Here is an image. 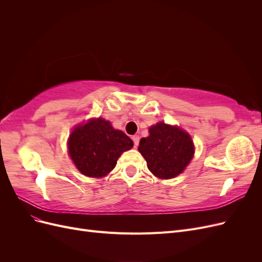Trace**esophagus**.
<instances>
[{
    "label": "esophagus",
    "instance_id": "1",
    "mask_svg": "<svg viewBox=\"0 0 262 262\" xmlns=\"http://www.w3.org/2000/svg\"><path fill=\"white\" fill-rule=\"evenodd\" d=\"M132 140H133V143H134V146H138L139 145V141H140V137L139 136H133L132 137Z\"/></svg>",
    "mask_w": 262,
    "mask_h": 262
}]
</instances>
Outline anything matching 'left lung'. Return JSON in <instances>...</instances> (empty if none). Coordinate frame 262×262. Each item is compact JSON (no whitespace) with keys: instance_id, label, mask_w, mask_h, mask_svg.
Returning a JSON list of instances; mask_svg holds the SVG:
<instances>
[{"instance_id":"1","label":"left lung","mask_w":262,"mask_h":262,"mask_svg":"<svg viewBox=\"0 0 262 262\" xmlns=\"http://www.w3.org/2000/svg\"><path fill=\"white\" fill-rule=\"evenodd\" d=\"M148 131L149 136L141 139L138 148L145 158L147 168L161 179L176 177L193 156L191 138L180 128L163 122L150 126Z\"/></svg>"}]
</instances>
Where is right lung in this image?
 Masks as SVG:
<instances>
[{"label": "right lung", "instance_id": "add662e5", "mask_svg": "<svg viewBox=\"0 0 262 262\" xmlns=\"http://www.w3.org/2000/svg\"><path fill=\"white\" fill-rule=\"evenodd\" d=\"M69 154L76 168L89 177H104L120 155L133 146L132 140L105 119H93L78 125L69 139Z\"/></svg>", "mask_w": 262, "mask_h": 262}]
</instances>
